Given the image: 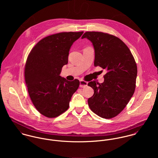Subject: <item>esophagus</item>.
<instances>
[{"mask_svg": "<svg viewBox=\"0 0 158 158\" xmlns=\"http://www.w3.org/2000/svg\"><path fill=\"white\" fill-rule=\"evenodd\" d=\"M88 85V82L84 81V80H80V88H85Z\"/></svg>", "mask_w": 158, "mask_h": 158, "instance_id": "esophagus-1", "label": "esophagus"}]
</instances>
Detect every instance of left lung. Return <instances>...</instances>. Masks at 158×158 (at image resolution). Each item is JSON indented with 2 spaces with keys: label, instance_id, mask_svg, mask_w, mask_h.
Wrapping results in <instances>:
<instances>
[{
  "label": "left lung",
  "instance_id": "8db88e82",
  "mask_svg": "<svg viewBox=\"0 0 158 158\" xmlns=\"http://www.w3.org/2000/svg\"><path fill=\"white\" fill-rule=\"evenodd\" d=\"M83 38L89 40L94 46V66L107 72L103 83H88L94 91L88 98L89 106L102 118H113L123 111L135 92L137 73L135 58L127 45L115 36L87 31Z\"/></svg>",
  "mask_w": 158,
  "mask_h": 158
}]
</instances>
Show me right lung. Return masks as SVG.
Listing matches in <instances>:
<instances>
[{
  "mask_svg": "<svg viewBox=\"0 0 158 158\" xmlns=\"http://www.w3.org/2000/svg\"><path fill=\"white\" fill-rule=\"evenodd\" d=\"M83 33L62 32L48 36L28 56L24 72L26 86L35 107L47 117L54 118L64 113L79 87L78 80L70 81L60 75L68 64L71 46Z\"/></svg>",
  "mask_w": 158,
  "mask_h": 158,
  "instance_id": "right-lung-1",
  "label": "right lung"
}]
</instances>
